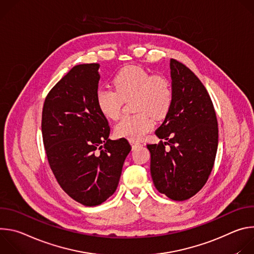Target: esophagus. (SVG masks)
Here are the masks:
<instances>
[{
	"label": "esophagus",
	"instance_id": "1",
	"mask_svg": "<svg viewBox=\"0 0 254 254\" xmlns=\"http://www.w3.org/2000/svg\"><path fill=\"white\" fill-rule=\"evenodd\" d=\"M129 142H130V144H131L132 149H135L136 147L140 146V142H138V141H135V140H129Z\"/></svg>",
	"mask_w": 254,
	"mask_h": 254
}]
</instances>
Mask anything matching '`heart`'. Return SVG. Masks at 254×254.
Returning a JSON list of instances; mask_svg holds the SVG:
<instances>
[{"mask_svg": "<svg viewBox=\"0 0 254 254\" xmlns=\"http://www.w3.org/2000/svg\"><path fill=\"white\" fill-rule=\"evenodd\" d=\"M115 90L100 88L96 92V105L102 116L117 120L124 101L130 98L133 115L124 117L116 126L119 136L139 140L154 127V121L166 117L172 104V89L169 80L161 75H152L139 66H127L120 70L113 80Z\"/></svg>", "mask_w": 254, "mask_h": 254, "instance_id": "obj_1", "label": "heart"}]
</instances>
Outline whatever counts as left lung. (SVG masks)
<instances>
[{
    "mask_svg": "<svg viewBox=\"0 0 254 254\" xmlns=\"http://www.w3.org/2000/svg\"><path fill=\"white\" fill-rule=\"evenodd\" d=\"M172 104L156 135L147 144L151 175L157 190L172 200L184 201L206 184L218 148V123L210 95L193 72L170 61ZM170 146V150L165 146Z\"/></svg>",
    "mask_w": 254,
    "mask_h": 254,
    "instance_id": "left-lung-1",
    "label": "left lung"
}]
</instances>
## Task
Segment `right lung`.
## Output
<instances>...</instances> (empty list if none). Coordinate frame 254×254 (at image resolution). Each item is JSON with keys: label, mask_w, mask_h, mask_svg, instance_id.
Listing matches in <instances>:
<instances>
[{"label": "right lung", "mask_w": 254, "mask_h": 254, "mask_svg": "<svg viewBox=\"0 0 254 254\" xmlns=\"http://www.w3.org/2000/svg\"><path fill=\"white\" fill-rule=\"evenodd\" d=\"M98 63L72 68L49 91L42 112V136L49 166L63 191L84 206H96L117 190L131 148L111 127L96 105Z\"/></svg>", "instance_id": "right-lung-1"}]
</instances>
